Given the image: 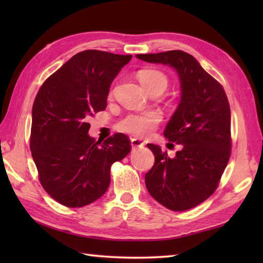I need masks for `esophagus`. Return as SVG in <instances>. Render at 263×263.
Segmentation results:
<instances>
[{
	"instance_id": "obj_1",
	"label": "esophagus",
	"mask_w": 263,
	"mask_h": 263,
	"mask_svg": "<svg viewBox=\"0 0 263 263\" xmlns=\"http://www.w3.org/2000/svg\"><path fill=\"white\" fill-rule=\"evenodd\" d=\"M143 146H144V143L140 140V139H131V147L133 149L142 148Z\"/></svg>"
}]
</instances>
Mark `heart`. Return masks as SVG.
Returning <instances> with one entry per match:
<instances>
[{
  "label": "heart",
  "mask_w": 263,
  "mask_h": 263,
  "mask_svg": "<svg viewBox=\"0 0 263 263\" xmlns=\"http://www.w3.org/2000/svg\"><path fill=\"white\" fill-rule=\"evenodd\" d=\"M138 78L142 86L147 89H150L156 86H161L166 89L168 85L167 77L163 72L157 70H142L138 73ZM160 121V115L157 111H147L142 114H130L124 120L121 121L119 128L121 131L131 133L133 136L143 137L148 136L155 126Z\"/></svg>",
  "instance_id": "heart-1"
}]
</instances>
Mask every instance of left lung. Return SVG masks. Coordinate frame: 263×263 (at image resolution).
Segmentation results:
<instances>
[{"label":"left lung","instance_id":"obj_1","mask_svg":"<svg viewBox=\"0 0 263 263\" xmlns=\"http://www.w3.org/2000/svg\"><path fill=\"white\" fill-rule=\"evenodd\" d=\"M136 57L171 66L181 86L180 104L164 136L182 148L171 158L157 144H147L155 155V164L144 176L147 190L171 210L191 209L215 192L230 160V103L220 83L189 53L167 51Z\"/></svg>","mask_w":263,"mask_h":263}]
</instances>
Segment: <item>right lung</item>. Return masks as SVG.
<instances>
[{
	"instance_id": "add662e5",
	"label": "right lung",
	"mask_w": 263,
	"mask_h": 263,
	"mask_svg": "<svg viewBox=\"0 0 263 263\" xmlns=\"http://www.w3.org/2000/svg\"><path fill=\"white\" fill-rule=\"evenodd\" d=\"M132 55L83 51L44 82L31 111L30 150L45 191L61 204L80 208L107 191L110 166L130 153L116 133L102 143L88 135V120L107 106L111 82Z\"/></svg>"
}]
</instances>
